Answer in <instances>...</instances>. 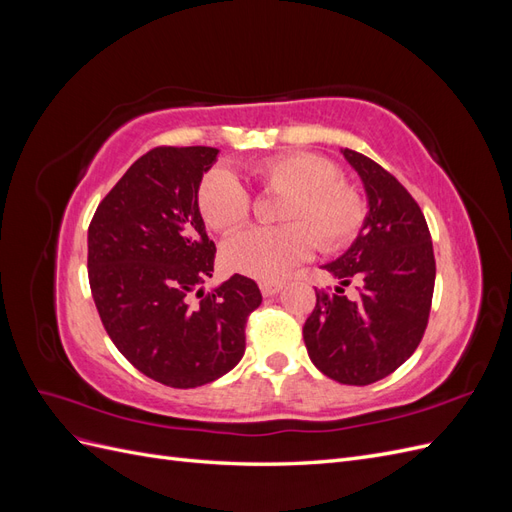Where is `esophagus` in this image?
<instances>
[{
    "label": "esophagus",
    "mask_w": 512,
    "mask_h": 512,
    "mask_svg": "<svg viewBox=\"0 0 512 512\" xmlns=\"http://www.w3.org/2000/svg\"><path fill=\"white\" fill-rule=\"evenodd\" d=\"M284 288V282H260V292L262 297H273Z\"/></svg>",
    "instance_id": "34e87169"
}]
</instances>
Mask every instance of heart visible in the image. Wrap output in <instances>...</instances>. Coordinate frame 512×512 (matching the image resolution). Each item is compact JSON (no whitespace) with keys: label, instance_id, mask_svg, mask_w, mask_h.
I'll return each mask as SVG.
<instances>
[{"label":"heart","instance_id":"obj_1","mask_svg":"<svg viewBox=\"0 0 512 512\" xmlns=\"http://www.w3.org/2000/svg\"><path fill=\"white\" fill-rule=\"evenodd\" d=\"M252 175L265 192L282 194L275 218L282 226L250 228L222 247L224 265L262 282H277L314 252L346 247L365 222V203L339 170L314 153H284L262 160ZM198 211L218 232L243 226L252 213V196L226 168H211L196 192Z\"/></svg>","mask_w":512,"mask_h":512}]
</instances>
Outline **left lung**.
Segmentation results:
<instances>
[{
  "label": "left lung",
  "instance_id": "left-lung-1",
  "mask_svg": "<svg viewBox=\"0 0 512 512\" xmlns=\"http://www.w3.org/2000/svg\"><path fill=\"white\" fill-rule=\"evenodd\" d=\"M367 194V218L348 252L324 265L339 286L316 290L303 324L309 359L342 384L378 382L406 363L427 329L436 258L421 207L389 170L342 149ZM360 284L348 300L343 286Z\"/></svg>",
  "mask_w": 512,
  "mask_h": 512
}]
</instances>
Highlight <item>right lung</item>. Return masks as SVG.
<instances>
[{"label":"right lung","mask_w":512,"mask_h":512,"mask_svg":"<svg viewBox=\"0 0 512 512\" xmlns=\"http://www.w3.org/2000/svg\"><path fill=\"white\" fill-rule=\"evenodd\" d=\"M218 158L213 147H156L98 205L87 232V273L117 350L151 380L194 389L218 380L245 352V322L262 303L235 273L190 294L213 273L196 192Z\"/></svg>","instance_id":"1"}]
</instances>
